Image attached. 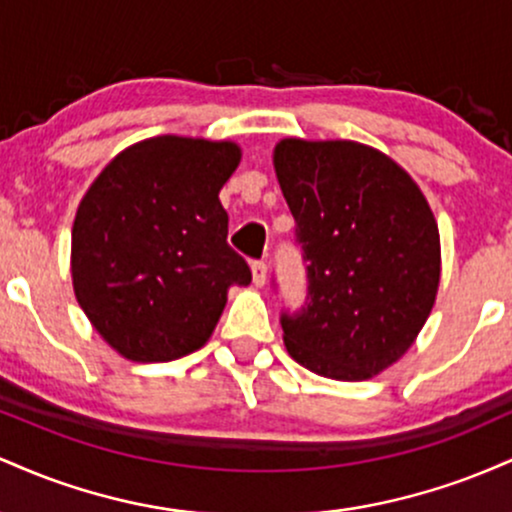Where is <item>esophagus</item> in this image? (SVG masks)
<instances>
[{
	"label": "esophagus",
	"instance_id": "1",
	"mask_svg": "<svg viewBox=\"0 0 512 512\" xmlns=\"http://www.w3.org/2000/svg\"><path fill=\"white\" fill-rule=\"evenodd\" d=\"M250 269H252V284H255L257 289H262V286L267 284V264L252 262Z\"/></svg>",
	"mask_w": 512,
	"mask_h": 512
}]
</instances>
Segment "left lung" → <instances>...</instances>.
Masks as SVG:
<instances>
[{
	"label": "left lung",
	"mask_w": 512,
	"mask_h": 512,
	"mask_svg": "<svg viewBox=\"0 0 512 512\" xmlns=\"http://www.w3.org/2000/svg\"><path fill=\"white\" fill-rule=\"evenodd\" d=\"M274 173L308 260V308L284 315L293 361L361 383L397 363L436 305L440 233L414 178L351 139H279Z\"/></svg>",
	"instance_id": "8db88e82"
}]
</instances>
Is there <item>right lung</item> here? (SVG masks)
<instances>
[{
    "mask_svg": "<svg viewBox=\"0 0 512 512\" xmlns=\"http://www.w3.org/2000/svg\"><path fill=\"white\" fill-rule=\"evenodd\" d=\"M231 139L161 134L127 146L81 197L72 286L93 330L134 363H166L209 342L231 286L250 269L228 248L221 187Z\"/></svg>",
    "mask_w": 512,
    "mask_h": 512,
    "instance_id": "right-lung-1",
    "label": "right lung"
}]
</instances>
